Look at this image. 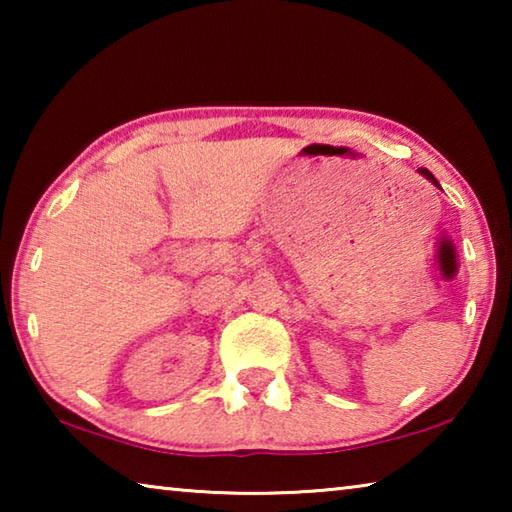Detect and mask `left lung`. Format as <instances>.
<instances>
[{"label":"left lung","mask_w":512,"mask_h":512,"mask_svg":"<svg viewBox=\"0 0 512 512\" xmlns=\"http://www.w3.org/2000/svg\"><path fill=\"white\" fill-rule=\"evenodd\" d=\"M420 173H422V176H427V178L431 180V183H433V185H436V187H440V185H438V180H436V178H433V173H431L429 169H420Z\"/></svg>","instance_id":"8db88e82"}]
</instances>
